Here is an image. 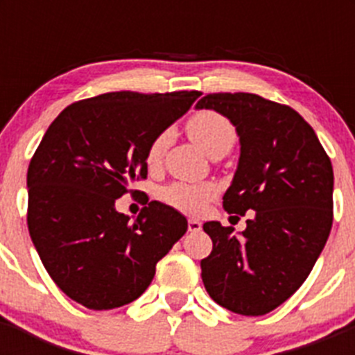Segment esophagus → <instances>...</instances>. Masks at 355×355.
Returning <instances> with one entry per match:
<instances>
[{"mask_svg":"<svg viewBox=\"0 0 355 355\" xmlns=\"http://www.w3.org/2000/svg\"><path fill=\"white\" fill-rule=\"evenodd\" d=\"M200 229H202V224H200L199 220H193V218L188 220V231H190V233H199Z\"/></svg>","mask_w":355,"mask_h":355,"instance_id":"obj_1","label":"esophagus"}]
</instances>
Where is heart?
Listing matches in <instances>:
<instances>
[{
	"mask_svg": "<svg viewBox=\"0 0 355 355\" xmlns=\"http://www.w3.org/2000/svg\"><path fill=\"white\" fill-rule=\"evenodd\" d=\"M187 131L190 139L209 156L225 155L236 142V130L224 115L213 110H200L188 119ZM171 131L163 130L147 146L146 162L149 167H156L162 162L165 149L168 146ZM216 188L211 183H184L175 181L162 190V199L172 208L183 213L197 215L206 208L209 200L215 197Z\"/></svg>",
	"mask_w": 355,
	"mask_h": 355,
	"instance_id": "1",
	"label": "heart"
}]
</instances>
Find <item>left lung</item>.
<instances>
[{
  "instance_id": "1",
  "label": "left lung",
  "mask_w": 355,
  "mask_h": 355,
  "mask_svg": "<svg viewBox=\"0 0 355 355\" xmlns=\"http://www.w3.org/2000/svg\"><path fill=\"white\" fill-rule=\"evenodd\" d=\"M197 108L225 115L240 135V162L224 196L245 215L240 236L218 222L202 225L213 250L200 261L206 291L245 316L274 311L302 286L332 227L331 158L293 108L247 92L208 94Z\"/></svg>"
}]
</instances>
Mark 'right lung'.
Masks as SVG:
<instances>
[{"instance_id": "right-lung-1", "label": "right lung", "mask_w": 355, "mask_h": 355, "mask_svg": "<svg viewBox=\"0 0 355 355\" xmlns=\"http://www.w3.org/2000/svg\"><path fill=\"white\" fill-rule=\"evenodd\" d=\"M199 96L108 92L72 103L51 122L28 167L26 220L44 268L69 299L94 311L133 302L187 233L171 206L150 200L130 222L115 199L146 180L149 142Z\"/></svg>"}]
</instances>
